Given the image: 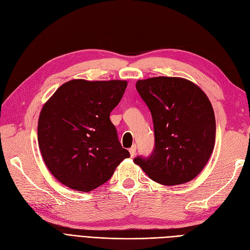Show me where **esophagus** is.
<instances>
[{
	"instance_id": "esophagus-1",
	"label": "esophagus",
	"mask_w": 250,
	"mask_h": 250,
	"mask_svg": "<svg viewBox=\"0 0 250 250\" xmlns=\"http://www.w3.org/2000/svg\"><path fill=\"white\" fill-rule=\"evenodd\" d=\"M129 153H130V156L133 157L135 155V153H137V146L132 145V147L129 149Z\"/></svg>"
}]
</instances>
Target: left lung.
Listing matches in <instances>:
<instances>
[{
    "instance_id": "1",
    "label": "left lung",
    "mask_w": 250,
    "mask_h": 250,
    "mask_svg": "<svg viewBox=\"0 0 250 250\" xmlns=\"http://www.w3.org/2000/svg\"><path fill=\"white\" fill-rule=\"evenodd\" d=\"M135 87L151 111L155 144L149 157L138 156L133 162L164 186L194 179L215 146L216 121L208 96L179 77L138 80Z\"/></svg>"
}]
</instances>
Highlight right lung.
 <instances>
[{"instance_id":"right-lung-1","label":"right lung","mask_w":250,"mask_h":250,"mask_svg":"<svg viewBox=\"0 0 250 250\" xmlns=\"http://www.w3.org/2000/svg\"><path fill=\"white\" fill-rule=\"evenodd\" d=\"M125 80H70L44 103L39 146L49 171L73 190L89 192L112 176L128 151L109 115L122 99Z\"/></svg>"}]
</instances>
